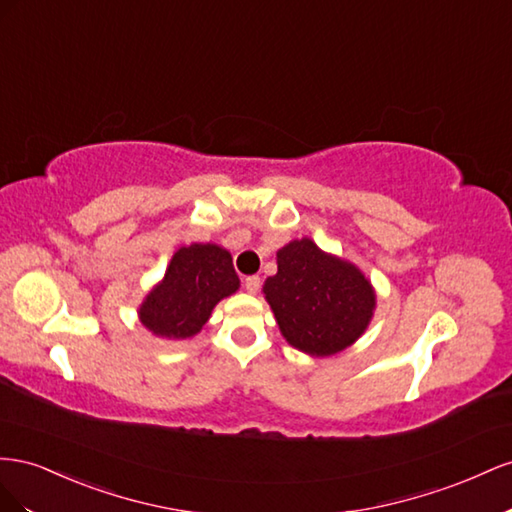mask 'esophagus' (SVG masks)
Instances as JSON below:
<instances>
[{"mask_svg": "<svg viewBox=\"0 0 512 512\" xmlns=\"http://www.w3.org/2000/svg\"><path fill=\"white\" fill-rule=\"evenodd\" d=\"M259 285H261V279H259V276H246V279H244V289L248 291V294H257V291H259Z\"/></svg>", "mask_w": 512, "mask_h": 512, "instance_id": "1", "label": "esophagus"}]
</instances>
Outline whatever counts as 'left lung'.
Returning <instances> with one entry per match:
<instances>
[{
	"mask_svg": "<svg viewBox=\"0 0 512 512\" xmlns=\"http://www.w3.org/2000/svg\"><path fill=\"white\" fill-rule=\"evenodd\" d=\"M276 264L264 294L283 337L300 352L337 354L369 326L375 294L356 266L319 251L309 238L283 246Z\"/></svg>",
	"mask_w": 512,
	"mask_h": 512,
	"instance_id": "obj_1",
	"label": "left lung"
}]
</instances>
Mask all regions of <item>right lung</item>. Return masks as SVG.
Listing matches in <instances>:
<instances>
[{
	"mask_svg": "<svg viewBox=\"0 0 512 512\" xmlns=\"http://www.w3.org/2000/svg\"><path fill=\"white\" fill-rule=\"evenodd\" d=\"M240 281L231 255L216 244L182 246L173 255L163 283L141 304V324L163 339H188L206 324L218 300Z\"/></svg>",
	"mask_w": 512,
	"mask_h": 512,
	"instance_id": "right-lung-1",
	"label": "right lung"
}]
</instances>
